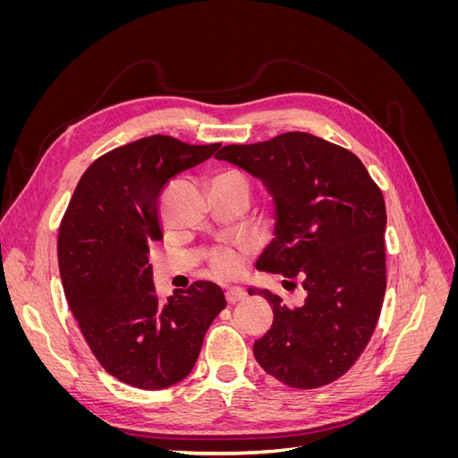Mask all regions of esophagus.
I'll return each mask as SVG.
<instances>
[{"mask_svg": "<svg viewBox=\"0 0 458 458\" xmlns=\"http://www.w3.org/2000/svg\"><path fill=\"white\" fill-rule=\"evenodd\" d=\"M246 298V293L242 288H227L225 290V300H227V303H239V301H242Z\"/></svg>", "mask_w": 458, "mask_h": 458, "instance_id": "34e87169", "label": "esophagus"}]
</instances>
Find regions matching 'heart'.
Wrapping results in <instances>:
<instances>
[{
  "label": "heart",
  "instance_id": "b5f03b06",
  "mask_svg": "<svg viewBox=\"0 0 458 458\" xmlns=\"http://www.w3.org/2000/svg\"><path fill=\"white\" fill-rule=\"evenodd\" d=\"M221 175L244 179L237 172H225ZM210 266L221 276H234L242 269V254L237 252V250H233V248H217V250H214V254L210 258Z\"/></svg>",
  "mask_w": 458,
  "mask_h": 458
}]
</instances>
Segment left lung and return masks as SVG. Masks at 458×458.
<instances>
[{
	"label": "left lung",
	"mask_w": 458,
	"mask_h": 458,
	"mask_svg": "<svg viewBox=\"0 0 458 458\" xmlns=\"http://www.w3.org/2000/svg\"><path fill=\"white\" fill-rule=\"evenodd\" d=\"M227 160L261 179L275 200V239L259 271L300 279L301 308L269 290L273 325L254 357L279 382L313 390L338 380L363 353L386 293V204L363 162L348 148L303 131L254 145H227Z\"/></svg>",
	"instance_id": "8db88e82"
}]
</instances>
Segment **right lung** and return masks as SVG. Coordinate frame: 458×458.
Listing matches in <instances>:
<instances>
[{
	"label": "right lung",
	"mask_w": 458,
	"mask_h": 458,
	"mask_svg": "<svg viewBox=\"0 0 458 458\" xmlns=\"http://www.w3.org/2000/svg\"><path fill=\"white\" fill-rule=\"evenodd\" d=\"M214 145L150 135L97 158L59 229L64 296L91 353L123 384L162 390L195 367L225 296L199 281L157 298L148 246L162 239L158 197L170 179L210 158Z\"/></svg>",
	"instance_id": "add662e5"
}]
</instances>
